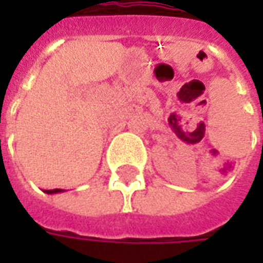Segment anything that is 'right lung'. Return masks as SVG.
Instances as JSON below:
<instances>
[{"mask_svg": "<svg viewBox=\"0 0 263 263\" xmlns=\"http://www.w3.org/2000/svg\"><path fill=\"white\" fill-rule=\"evenodd\" d=\"M43 192L48 194H54V193H62V192H65V190H62V189H53V190H43Z\"/></svg>", "mask_w": 263, "mask_h": 263, "instance_id": "1", "label": "right lung"}]
</instances>
